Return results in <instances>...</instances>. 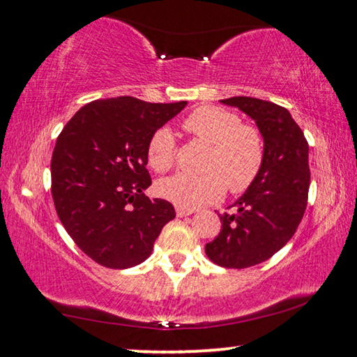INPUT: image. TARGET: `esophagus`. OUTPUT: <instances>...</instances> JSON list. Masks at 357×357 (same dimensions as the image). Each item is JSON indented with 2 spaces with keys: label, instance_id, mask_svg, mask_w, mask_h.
I'll use <instances>...</instances> for the list:
<instances>
[{
  "label": "esophagus",
  "instance_id": "1",
  "mask_svg": "<svg viewBox=\"0 0 357 357\" xmlns=\"http://www.w3.org/2000/svg\"><path fill=\"white\" fill-rule=\"evenodd\" d=\"M195 211L191 209H185V207H180L177 206V209H175V213H177V217H186V215H191Z\"/></svg>",
  "mask_w": 357,
  "mask_h": 357
}]
</instances>
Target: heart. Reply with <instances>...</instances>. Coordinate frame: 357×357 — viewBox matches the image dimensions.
Masks as SVG:
<instances>
[{"mask_svg":"<svg viewBox=\"0 0 357 357\" xmlns=\"http://www.w3.org/2000/svg\"><path fill=\"white\" fill-rule=\"evenodd\" d=\"M183 128L202 144L211 145L202 162V175L177 174L164 178L156 190L162 197L185 209L212 204L228 191L243 193L255 182L265 160V144L255 126L241 124L238 114L227 108L206 105L191 112ZM153 171L167 172L175 162V139L169 128L153 132L146 145Z\"/></svg>","mask_w":357,"mask_h":357,"instance_id":"1","label":"heart"}]
</instances>
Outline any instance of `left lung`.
<instances>
[{
	"label": "left lung",
	"instance_id": "left-lung-1",
	"mask_svg": "<svg viewBox=\"0 0 357 357\" xmlns=\"http://www.w3.org/2000/svg\"><path fill=\"white\" fill-rule=\"evenodd\" d=\"M254 119L265 144V160L233 212L220 215L222 229L206 254L218 266L249 268L281 250L303 218L310 190L308 142L292 114L254 97L220 100Z\"/></svg>",
	"mask_w": 357,
	"mask_h": 357
}]
</instances>
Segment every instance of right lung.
I'll list each match as a JSON object with an SVG mask.
<instances>
[{
  "label": "right lung",
  "mask_w": 357,
  "mask_h": 357,
  "mask_svg": "<svg viewBox=\"0 0 357 357\" xmlns=\"http://www.w3.org/2000/svg\"><path fill=\"white\" fill-rule=\"evenodd\" d=\"M186 102L135 97L94 100L79 108L52 153V199L70 238L98 265L124 270L151 255L175 209L150 199L146 145Z\"/></svg>",
  "instance_id": "add662e5"
}]
</instances>
